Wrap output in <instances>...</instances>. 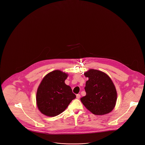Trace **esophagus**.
<instances>
[{
  "label": "esophagus",
  "instance_id": "obj_1",
  "mask_svg": "<svg viewBox=\"0 0 145 145\" xmlns=\"http://www.w3.org/2000/svg\"><path fill=\"white\" fill-rule=\"evenodd\" d=\"M76 98H77V99L80 98V94H77V95H76Z\"/></svg>",
  "mask_w": 145,
  "mask_h": 145
}]
</instances>
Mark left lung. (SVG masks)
I'll list each match as a JSON object with an SVG mask.
<instances>
[{"mask_svg": "<svg viewBox=\"0 0 145 145\" xmlns=\"http://www.w3.org/2000/svg\"><path fill=\"white\" fill-rule=\"evenodd\" d=\"M84 75L89 80L85 87L86 95L80 98L81 102L95 115L109 113L115 108L117 101V92L110 78L97 69H89Z\"/></svg>", "mask_w": 145, "mask_h": 145, "instance_id": "obj_1", "label": "left lung"}]
</instances>
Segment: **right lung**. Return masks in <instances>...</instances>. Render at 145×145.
<instances>
[{
    "instance_id": "right-lung-1",
    "label": "right lung",
    "mask_w": 145,
    "mask_h": 145,
    "mask_svg": "<svg viewBox=\"0 0 145 145\" xmlns=\"http://www.w3.org/2000/svg\"><path fill=\"white\" fill-rule=\"evenodd\" d=\"M68 74L60 70L48 73L42 79L36 93V103L42 114L49 117L57 116L67 108L76 96L65 83Z\"/></svg>"
}]
</instances>
